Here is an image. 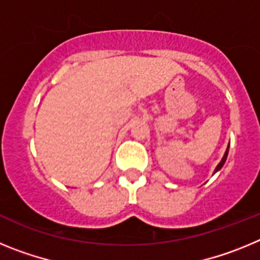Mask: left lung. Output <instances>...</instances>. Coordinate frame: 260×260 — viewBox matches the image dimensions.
I'll return each mask as SVG.
<instances>
[{
    "instance_id": "8db88e82",
    "label": "left lung",
    "mask_w": 260,
    "mask_h": 260,
    "mask_svg": "<svg viewBox=\"0 0 260 260\" xmlns=\"http://www.w3.org/2000/svg\"><path fill=\"white\" fill-rule=\"evenodd\" d=\"M228 152H229V146H228V148H226V151H225L224 156H222L221 161H220L219 164H217V167L215 168V171H213V173H216V172H219L220 169H221L222 165H224V164H225V161H226V157H228Z\"/></svg>"
}]
</instances>
